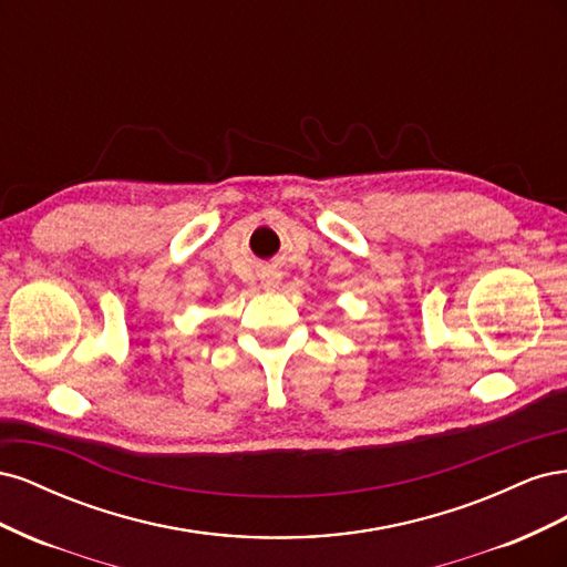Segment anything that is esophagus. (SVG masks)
I'll use <instances>...</instances> for the list:
<instances>
[{"mask_svg": "<svg viewBox=\"0 0 567 567\" xmlns=\"http://www.w3.org/2000/svg\"><path fill=\"white\" fill-rule=\"evenodd\" d=\"M279 274L277 271H269V274H265L262 277V284H265V288H277L279 286Z\"/></svg>", "mask_w": 567, "mask_h": 567, "instance_id": "34e87169", "label": "esophagus"}]
</instances>
